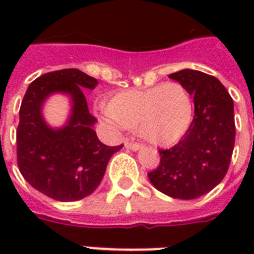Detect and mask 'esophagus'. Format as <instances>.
I'll list each match as a JSON object with an SVG mask.
<instances>
[{"instance_id": "esophagus-1", "label": "esophagus", "mask_w": 254, "mask_h": 254, "mask_svg": "<svg viewBox=\"0 0 254 254\" xmlns=\"http://www.w3.org/2000/svg\"><path fill=\"white\" fill-rule=\"evenodd\" d=\"M125 147H127V149H130V150H139V149H142V146H141V145H139V143H137V142H130V141H127V142H125Z\"/></svg>"}]
</instances>
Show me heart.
<instances>
[{
	"label": "heart",
	"instance_id": "obj_1",
	"mask_svg": "<svg viewBox=\"0 0 254 254\" xmlns=\"http://www.w3.org/2000/svg\"><path fill=\"white\" fill-rule=\"evenodd\" d=\"M193 99L179 83L116 93L108 103V121L134 130L157 146L181 141L193 121Z\"/></svg>",
	"mask_w": 254,
	"mask_h": 254
}]
</instances>
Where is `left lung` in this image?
I'll list each match as a JSON object with an SVG mask.
<instances>
[{
  "label": "left lung",
  "instance_id": "1",
  "mask_svg": "<svg viewBox=\"0 0 254 254\" xmlns=\"http://www.w3.org/2000/svg\"><path fill=\"white\" fill-rule=\"evenodd\" d=\"M193 97V121L187 134L166 150L147 177L167 196L191 200L215 189L228 171L235 146L233 100L216 77L195 69L169 75Z\"/></svg>",
  "mask_w": 254,
  "mask_h": 254
}]
</instances>
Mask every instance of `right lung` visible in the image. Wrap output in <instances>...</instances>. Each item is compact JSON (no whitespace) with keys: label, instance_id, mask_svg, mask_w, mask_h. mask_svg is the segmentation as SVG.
I'll return each mask as SVG.
<instances>
[{"label":"right lung","instance_id":"right-lung-1","mask_svg":"<svg viewBox=\"0 0 254 254\" xmlns=\"http://www.w3.org/2000/svg\"><path fill=\"white\" fill-rule=\"evenodd\" d=\"M97 80L79 69L47 72L31 83L19 109L17 161L26 181L39 192L59 201H75L91 195L103 179L109 159L120 146L100 142L88 111L84 89ZM54 93L71 99V113L62 128H51L41 115Z\"/></svg>","mask_w":254,"mask_h":254}]
</instances>
